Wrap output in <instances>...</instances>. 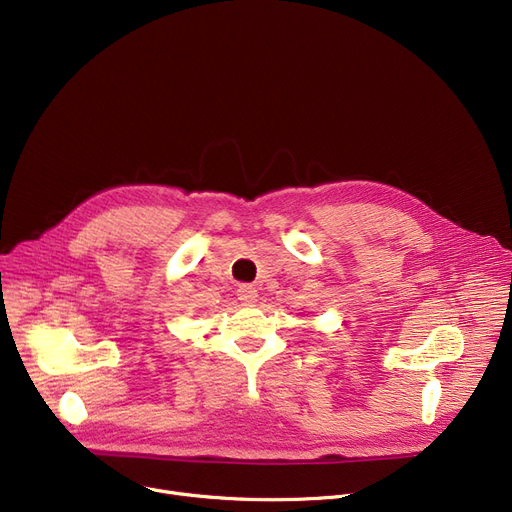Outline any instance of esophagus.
I'll return each mask as SVG.
<instances>
[{
	"label": "esophagus",
	"mask_w": 512,
	"mask_h": 512,
	"mask_svg": "<svg viewBox=\"0 0 512 512\" xmlns=\"http://www.w3.org/2000/svg\"><path fill=\"white\" fill-rule=\"evenodd\" d=\"M236 294H238V301H240L242 305H255L257 299H259L257 290H255L253 286H249V284H240L238 290H236Z\"/></svg>",
	"instance_id": "34e87169"
}]
</instances>
